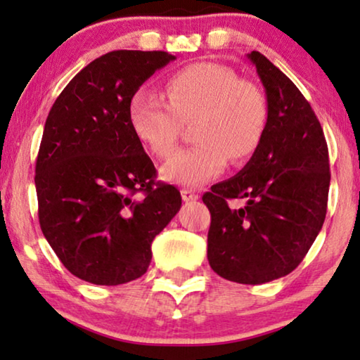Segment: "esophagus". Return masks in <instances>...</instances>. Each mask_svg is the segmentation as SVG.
<instances>
[{
	"mask_svg": "<svg viewBox=\"0 0 360 360\" xmlns=\"http://www.w3.org/2000/svg\"><path fill=\"white\" fill-rule=\"evenodd\" d=\"M181 195H182V200H184V202H194V200L199 199V195H197L194 191H189V189H182Z\"/></svg>",
	"mask_w": 360,
	"mask_h": 360,
	"instance_id": "1",
	"label": "esophagus"
}]
</instances>
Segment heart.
I'll return each mask as SVG.
<instances>
[{"label": "heart", "mask_w": 360, "mask_h": 360, "mask_svg": "<svg viewBox=\"0 0 360 360\" xmlns=\"http://www.w3.org/2000/svg\"><path fill=\"white\" fill-rule=\"evenodd\" d=\"M163 99L139 91L129 103V120L141 143L165 158L174 150L182 124L195 122L197 145L176 151L160 169L165 181L199 187L224 173L229 163L250 160L264 139L269 105L251 81L217 63H194L166 79Z\"/></svg>", "instance_id": "obj_1"}]
</instances>
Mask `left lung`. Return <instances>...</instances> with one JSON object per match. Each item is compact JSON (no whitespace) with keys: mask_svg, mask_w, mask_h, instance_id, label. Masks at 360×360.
Wrapping results in <instances>:
<instances>
[{"mask_svg":"<svg viewBox=\"0 0 360 360\" xmlns=\"http://www.w3.org/2000/svg\"><path fill=\"white\" fill-rule=\"evenodd\" d=\"M266 91L269 120L240 173L202 200L212 221L209 264L226 281L257 285L295 269L326 217L330 158L320 122L295 84L259 52L246 55ZM226 198H245L230 210Z\"/></svg>","mask_w":360,"mask_h":360,"instance_id":"obj_1","label":"left lung"}]
</instances>
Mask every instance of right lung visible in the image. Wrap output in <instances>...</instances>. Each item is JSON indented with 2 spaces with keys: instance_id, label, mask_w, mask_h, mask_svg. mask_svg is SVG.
<instances>
[{
  "instance_id": "right-lung-1",
  "label": "right lung",
  "mask_w": 360,
  "mask_h": 360,
  "mask_svg": "<svg viewBox=\"0 0 360 360\" xmlns=\"http://www.w3.org/2000/svg\"><path fill=\"white\" fill-rule=\"evenodd\" d=\"M168 52L115 50L62 91L45 120L35 165L40 229L62 264L96 285L141 277L151 243L181 209L129 120V103ZM141 191L143 196L139 195Z\"/></svg>"
}]
</instances>
